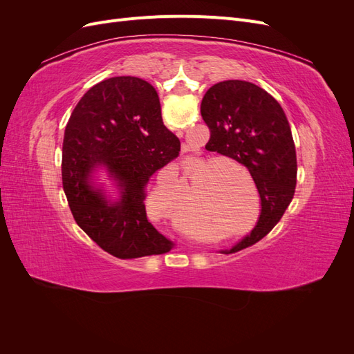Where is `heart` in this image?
<instances>
[{
  "mask_svg": "<svg viewBox=\"0 0 354 354\" xmlns=\"http://www.w3.org/2000/svg\"><path fill=\"white\" fill-rule=\"evenodd\" d=\"M214 158H205L199 160L198 165H207L209 162H212ZM218 165H208V167H203L201 168L198 173L192 178V183H190V194L186 198V201L183 202V205L180 207V212H178V218H177V229L185 233L187 238L198 241V236L194 233L187 230L183 226V221L187 227L192 229H207V227H214L217 224V220L220 218L221 212L218 211V207H221V202H216V198H214V189H216L217 185L221 183V173L217 169ZM168 178L164 181V183H160V189L162 192H168L171 189V186L176 185L177 181L180 180V171L176 165L169 167L168 171ZM201 186L199 187L198 185ZM200 187V192L197 191V187ZM198 192V195L196 197L194 194L196 192ZM196 197L194 200L193 196ZM193 198L194 201H192ZM223 207H226V212H236L234 208H239V207H232V203H223ZM164 209L169 216H174L176 209L174 205L171 203L169 198H167V202L164 205Z\"/></svg>",
  "mask_w": 354,
  "mask_h": 354,
  "instance_id": "obj_1",
  "label": "heart"
}]
</instances>
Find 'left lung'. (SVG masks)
<instances>
[{"label":"left lung","instance_id":"obj_1","mask_svg":"<svg viewBox=\"0 0 354 354\" xmlns=\"http://www.w3.org/2000/svg\"><path fill=\"white\" fill-rule=\"evenodd\" d=\"M209 128L207 151L248 168L261 199L252 232L230 252L261 241L285 214L297 186V153L291 127L281 104L259 85L229 80L214 84L201 103Z\"/></svg>","mask_w":354,"mask_h":354}]
</instances>
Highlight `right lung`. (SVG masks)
<instances>
[{
  "label": "right lung",
  "instance_id": "1",
  "mask_svg": "<svg viewBox=\"0 0 354 354\" xmlns=\"http://www.w3.org/2000/svg\"><path fill=\"white\" fill-rule=\"evenodd\" d=\"M62 152L63 190L72 216L103 251L131 260L173 248L147 220L145 207L149 178L180 152V140L162 122L152 84L136 77L95 84L71 113ZM99 165L122 187L115 204L89 185V173Z\"/></svg>",
  "mask_w": 354,
  "mask_h": 354
}]
</instances>
